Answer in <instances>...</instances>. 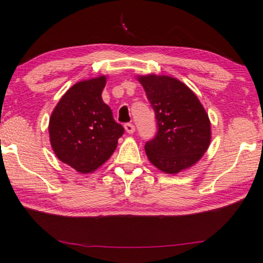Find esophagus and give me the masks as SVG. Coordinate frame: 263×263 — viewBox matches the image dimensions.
<instances>
[{"label": "esophagus", "mask_w": 263, "mask_h": 263, "mask_svg": "<svg viewBox=\"0 0 263 263\" xmlns=\"http://www.w3.org/2000/svg\"><path fill=\"white\" fill-rule=\"evenodd\" d=\"M124 128H125V132L128 133V135H132V133H135V125L131 124V123H126V124L124 125Z\"/></svg>", "instance_id": "esophagus-1"}]
</instances>
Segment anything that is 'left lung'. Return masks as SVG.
<instances>
[{
    "mask_svg": "<svg viewBox=\"0 0 263 263\" xmlns=\"http://www.w3.org/2000/svg\"><path fill=\"white\" fill-rule=\"evenodd\" d=\"M157 120L158 131L146 142L147 157L166 174H177L195 165L211 142L206 110L189 87L176 77L139 75Z\"/></svg>",
    "mask_w": 263,
    "mask_h": 263,
    "instance_id": "obj_1",
    "label": "left lung"
}]
</instances>
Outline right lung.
Instances as JSON below:
<instances>
[{"label": "right lung", "mask_w": 263, "mask_h": 263, "mask_svg": "<svg viewBox=\"0 0 263 263\" xmlns=\"http://www.w3.org/2000/svg\"><path fill=\"white\" fill-rule=\"evenodd\" d=\"M106 82L105 75L77 82L61 97L49 121L55 156L83 174L106 163L124 133L101 98Z\"/></svg>", "instance_id": "add662e5"}]
</instances>
